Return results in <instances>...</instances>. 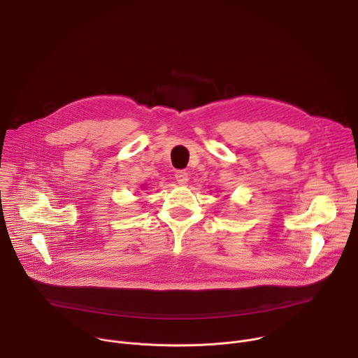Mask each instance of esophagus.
Wrapping results in <instances>:
<instances>
[{"label":"esophagus","instance_id":"34e87169","mask_svg":"<svg viewBox=\"0 0 358 358\" xmlns=\"http://www.w3.org/2000/svg\"><path fill=\"white\" fill-rule=\"evenodd\" d=\"M176 180H177V182L180 184V185H184V184H187L188 182V173H185V171H177L176 173Z\"/></svg>","mask_w":358,"mask_h":358}]
</instances>
